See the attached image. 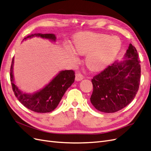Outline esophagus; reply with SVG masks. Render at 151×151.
Wrapping results in <instances>:
<instances>
[{
    "mask_svg": "<svg viewBox=\"0 0 151 151\" xmlns=\"http://www.w3.org/2000/svg\"><path fill=\"white\" fill-rule=\"evenodd\" d=\"M83 79H84V77H83V75L81 74V73L76 72V80L77 81H81V80H83Z\"/></svg>",
    "mask_w": 151,
    "mask_h": 151,
    "instance_id": "esophagus-1",
    "label": "esophagus"
}]
</instances>
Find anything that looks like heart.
I'll return each mask as SVG.
<instances>
[{"instance_id": "obj_1", "label": "heart", "mask_w": 151, "mask_h": 151, "mask_svg": "<svg viewBox=\"0 0 151 151\" xmlns=\"http://www.w3.org/2000/svg\"><path fill=\"white\" fill-rule=\"evenodd\" d=\"M115 38L105 34L84 33L77 36L74 43V52L80 55L89 54L86 58V65L89 69L98 71L111 62L120 48L115 45Z\"/></svg>"}]
</instances>
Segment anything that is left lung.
<instances>
[{"label": "left lung", "instance_id": "1", "mask_svg": "<svg viewBox=\"0 0 151 151\" xmlns=\"http://www.w3.org/2000/svg\"><path fill=\"white\" fill-rule=\"evenodd\" d=\"M127 60L109 65L92 79L91 102L98 110L115 113L130 103L138 92L140 65L138 53L130 44L125 53Z\"/></svg>", "mask_w": 151, "mask_h": 151}]
</instances>
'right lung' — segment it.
Here are the masks:
<instances>
[{"label": "right lung", "mask_w": 151, "mask_h": 151, "mask_svg": "<svg viewBox=\"0 0 151 151\" xmlns=\"http://www.w3.org/2000/svg\"><path fill=\"white\" fill-rule=\"evenodd\" d=\"M35 36H40L55 41L56 36L53 34L35 33L26 36V40ZM14 57L11 66L10 79L12 90L16 97L24 106L31 111L37 113L51 112L57 108L67 89L73 84L75 79V73L72 70L61 71L45 88L33 94L21 92L14 83L12 68Z\"/></svg>", "instance_id": "right-lung-1"}]
</instances>
